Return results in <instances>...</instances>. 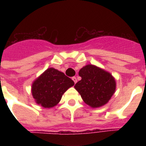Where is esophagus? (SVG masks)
I'll list each match as a JSON object with an SVG mask.
<instances>
[{
    "mask_svg": "<svg viewBox=\"0 0 146 146\" xmlns=\"http://www.w3.org/2000/svg\"><path fill=\"white\" fill-rule=\"evenodd\" d=\"M72 80L74 81V83H76V82H77V78H76V77H72Z\"/></svg>",
    "mask_w": 146,
    "mask_h": 146,
    "instance_id": "obj_1",
    "label": "esophagus"
}]
</instances>
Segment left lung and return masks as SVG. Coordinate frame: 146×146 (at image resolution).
<instances>
[{"label":"left lung","mask_w":146,"mask_h":146,"mask_svg":"<svg viewBox=\"0 0 146 146\" xmlns=\"http://www.w3.org/2000/svg\"><path fill=\"white\" fill-rule=\"evenodd\" d=\"M79 76L82 79L76 83L74 88L91 108L106 104L115 91L116 83L113 75L96 66H85L79 71Z\"/></svg>","instance_id":"8db88e82"}]
</instances>
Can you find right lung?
Returning a JSON list of instances; mask_svg holds the SVG:
<instances>
[{
	"label": "right lung",
	"mask_w": 146,
	"mask_h": 146,
	"mask_svg": "<svg viewBox=\"0 0 146 146\" xmlns=\"http://www.w3.org/2000/svg\"><path fill=\"white\" fill-rule=\"evenodd\" d=\"M74 85V81L63 72L49 68L33 81L32 95L37 104L51 108L58 104L63 94Z\"/></svg>",
	"instance_id": "obj_1"
}]
</instances>
